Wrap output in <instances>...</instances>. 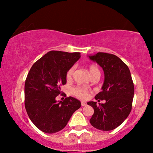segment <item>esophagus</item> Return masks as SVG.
<instances>
[{
	"label": "esophagus",
	"instance_id": "esophagus-1",
	"mask_svg": "<svg viewBox=\"0 0 153 153\" xmlns=\"http://www.w3.org/2000/svg\"><path fill=\"white\" fill-rule=\"evenodd\" d=\"M86 105H87L86 102H81V106H86Z\"/></svg>",
	"mask_w": 153,
	"mask_h": 153
}]
</instances>
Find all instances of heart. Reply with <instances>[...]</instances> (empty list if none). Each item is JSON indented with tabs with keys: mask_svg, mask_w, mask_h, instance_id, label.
Wrapping results in <instances>:
<instances>
[{
	"mask_svg": "<svg viewBox=\"0 0 153 153\" xmlns=\"http://www.w3.org/2000/svg\"><path fill=\"white\" fill-rule=\"evenodd\" d=\"M88 70L91 76H93L95 74H100V70L98 69L97 67L95 65H92L90 67ZM74 67H73V68H71L70 70L68 71V72H67L66 74V77L68 80H70V79H72L73 74H74ZM72 92L75 96H76L77 97L80 98V99H85V98H87L88 96V91L85 88H81V87L74 88H72Z\"/></svg>",
	"mask_w": 153,
	"mask_h": 153,
	"instance_id": "obj_1",
	"label": "heart"
}]
</instances>
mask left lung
<instances>
[{
    "label": "left lung",
    "mask_w": 153,
    "mask_h": 153,
    "mask_svg": "<svg viewBox=\"0 0 153 153\" xmlns=\"http://www.w3.org/2000/svg\"><path fill=\"white\" fill-rule=\"evenodd\" d=\"M88 56L104 71L102 91L95 95V99L106 101L99 104L96 102H88L94 109L90 123L100 130H113L124 122L131 110L134 86L130 71L127 65L114 54L99 52Z\"/></svg>",
    "instance_id": "left-lung-1"
}]
</instances>
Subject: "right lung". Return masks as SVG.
<instances>
[{
    "mask_svg": "<svg viewBox=\"0 0 153 153\" xmlns=\"http://www.w3.org/2000/svg\"><path fill=\"white\" fill-rule=\"evenodd\" d=\"M81 58L79 52L50 51L35 62L25 83V107L30 120L43 132L62 130L81 102L72 97L58 101L60 85L67 83L66 74Z\"/></svg>",
    "mask_w": 153,
    "mask_h": 153,
    "instance_id": "obj_1",
    "label": "right lung"
}]
</instances>
